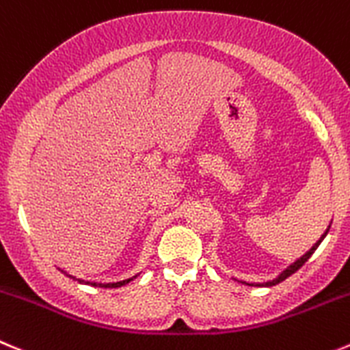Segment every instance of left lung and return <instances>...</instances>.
Listing matches in <instances>:
<instances>
[{
	"mask_svg": "<svg viewBox=\"0 0 350 350\" xmlns=\"http://www.w3.org/2000/svg\"><path fill=\"white\" fill-rule=\"evenodd\" d=\"M327 234H328V228H327V232H325V234L321 235V239H319V241L316 242V244L312 245V247L309 249V251L306 252L304 256H301V258H299L297 261H295V262H292V265L288 266L287 269H284V271H282L280 275H278V277L275 278V280H269V282H266V284H247V285H251V287H273V285H277V284H280V282H284L285 278H288V277H291L292 273H295V271H297V269L301 268V266L304 265V262L308 261L309 258H311V256H312V252H314L316 249H318V245L321 244V241H323V239L327 237Z\"/></svg>",
	"mask_w": 350,
	"mask_h": 350,
	"instance_id": "8db88e82",
	"label": "left lung"
}]
</instances>
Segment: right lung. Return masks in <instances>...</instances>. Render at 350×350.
I'll use <instances>...</instances> for the list:
<instances>
[{"instance_id":"1","label":"right lung","mask_w":350,"mask_h":350,"mask_svg":"<svg viewBox=\"0 0 350 350\" xmlns=\"http://www.w3.org/2000/svg\"><path fill=\"white\" fill-rule=\"evenodd\" d=\"M66 277H70V278H73V280H77V282H81V284H91V285H94V287H105V288H116V287H122V285H125V284H129V282L132 280V278H129V280H123V282H116V284H96V282H84V280H81V278H75V277H72V275H68V273H65ZM135 278V277H134Z\"/></svg>"}]
</instances>
